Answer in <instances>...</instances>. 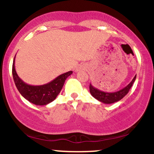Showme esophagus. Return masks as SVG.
Listing matches in <instances>:
<instances>
[{
    "instance_id": "34e87169",
    "label": "esophagus",
    "mask_w": 154,
    "mask_h": 154,
    "mask_svg": "<svg viewBox=\"0 0 154 154\" xmlns=\"http://www.w3.org/2000/svg\"><path fill=\"white\" fill-rule=\"evenodd\" d=\"M82 69V66H77V67H76V69H75V72H78L79 69Z\"/></svg>"
}]
</instances>
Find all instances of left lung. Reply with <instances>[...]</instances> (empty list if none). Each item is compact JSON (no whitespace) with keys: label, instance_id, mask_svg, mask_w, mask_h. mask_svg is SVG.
<instances>
[{"label":"left lung","instance_id":"1","mask_svg":"<svg viewBox=\"0 0 154 154\" xmlns=\"http://www.w3.org/2000/svg\"><path fill=\"white\" fill-rule=\"evenodd\" d=\"M135 79L136 75L132 79L131 82L126 87L122 88L119 91L114 92V93H107V92L101 91L93 87L91 84H90V92H91V94L94 97L95 99L99 100L102 103L106 104L115 103V102L119 101L128 94L129 91H130L134 82H135Z\"/></svg>","mask_w":154,"mask_h":154}]
</instances>
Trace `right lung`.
I'll return each mask as SVG.
<instances>
[{"label":"right lung","mask_w":154,"mask_h":154,"mask_svg":"<svg viewBox=\"0 0 154 154\" xmlns=\"http://www.w3.org/2000/svg\"><path fill=\"white\" fill-rule=\"evenodd\" d=\"M14 63L15 57L12 66V75L17 90L25 99L38 106L47 105L56 99L62 89L66 79L72 74V72L69 71L58 76L56 79L47 84L43 85H30L19 78L16 72Z\"/></svg>","instance_id":"add662e5"}]
</instances>
